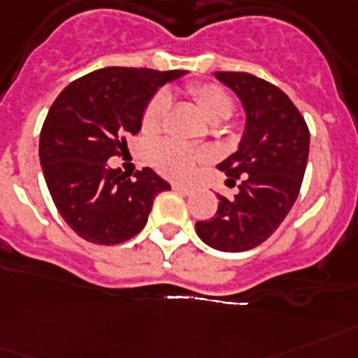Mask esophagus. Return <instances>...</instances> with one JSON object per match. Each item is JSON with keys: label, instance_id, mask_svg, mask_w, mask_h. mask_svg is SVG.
Instances as JSON below:
<instances>
[{"label": "esophagus", "instance_id": "1", "mask_svg": "<svg viewBox=\"0 0 358 358\" xmlns=\"http://www.w3.org/2000/svg\"><path fill=\"white\" fill-rule=\"evenodd\" d=\"M172 188L176 192H179V194H185V196H190L192 192H194V188L192 186H185V185H179V182H173Z\"/></svg>", "mask_w": 358, "mask_h": 358}]
</instances>
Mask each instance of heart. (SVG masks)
Segmentation results:
<instances>
[{
    "instance_id": "1",
    "label": "heart",
    "mask_w": 358,
    "mask_h": 358,
    "mask_svg": "<svg viewBox=\"0 0 358 358\" xmlns=\"http://www.w3.org/2000/svg\"><path fill=\"white\" fill-rule=\"evenodd\" d=\"M186 94L196 102L212 124L229 120L234 115V99L232 94L220 84L214 82H196L186 87ZM168 111V99L164 94H155L148 100L141 115V129L146 135H155L164 126ZM152 164L162 176L170 179H188L194 176L197 164L201 162V153L188 144L179 141H162L155 144L150 153Z\"/></svg>"
}]
</instances>
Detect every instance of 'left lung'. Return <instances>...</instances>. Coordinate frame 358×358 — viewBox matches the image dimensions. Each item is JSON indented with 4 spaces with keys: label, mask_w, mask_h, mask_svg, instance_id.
Instances as JSON below:
<instances>
[{
    "label": "left lung",
    "mask_w": 358,
    "mask_h": 358,
    "mask_svg": "<svg viewBox=\"0 0 358 358\" xmlns=\"http://www.w3.org/2000/svg\"><path fill=\"white\" fill-rule=\"evenodd\" d=\"M215 78L238 94L247 111V131L217 170L238 185L232 199L217 196L210 220L197 221L206 245L241 252L264 243L294 205L309 155V128L298 108L280 87L250 73L215 71Z\"/></svg>",
    "instance_id": "obj_1"
}]
</instances>
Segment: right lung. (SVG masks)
Segmentation results:
<instances>
[{"mask_svg": "<svg viewBox=\"0 0 358 358\" xmlns=\"http://www.w3.org/2000/svg\"><path fill=\"white\" fill-rule=\"evenodd\" d=\"M185 73L104 67L73 80L52 102L40 133L41 170L60 215L85 241H128L144 229L157 194L170 190L152 168L129 179L108 159L128 152L126 137L138 133L159 85Z\"/></svg>", "mask_w": 358, "mask_h": 358, "instance_id": "add662e5", "label": "right lung"}]
</instances>
